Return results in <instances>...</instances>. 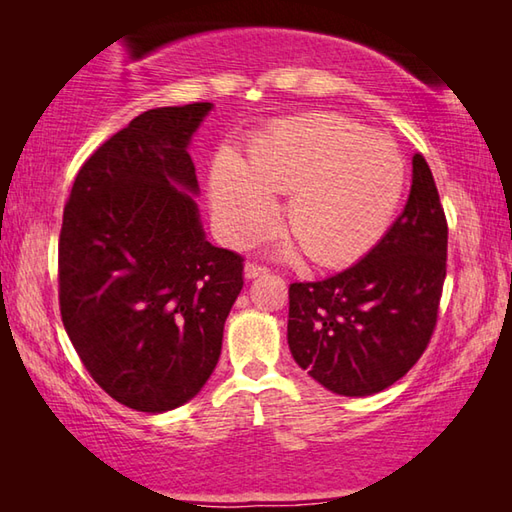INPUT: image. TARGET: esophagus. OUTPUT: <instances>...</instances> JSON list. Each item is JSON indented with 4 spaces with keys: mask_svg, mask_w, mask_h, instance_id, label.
<instances>
[{
    "mask_svg": "<svg viewBox=\"0 0 512 512\" xmlns=\"http://www.w3.org/2000/svg\"><path fill=\"white\" fill-rule=\"evenodd\" d=\"M266 271H268L266 266H262V264H255V262H248V264H246V268H244V275L248 277V280H255V277L264 275Z\"/></svg>",
    "mask_w": 512,
    "mask_h": 512,
    "instance_id": "esophagus-1",
    "label": "esophagus"
}]
</instances>
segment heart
<instances>
[{
  "label": "heart",
  "instance_id": "heart-1",
  "mask_svg": "<svg viewBox=\"0 0 512 512\" xmlns=\"http://www.w3.org/2000/svg\"><path fill=\"white\" fill-rule=\"evenodd\" d=\"M404 162L384 135L336 115L282 121L257 137L246 167L235 153L214 160L210 194L228 244L273 230L275 194H289L287 223L311 262L341 266L377 244L400 205Z\"/></svg>",
  "mask_w": 512,
  "mask_h": 512
}]
</instances>
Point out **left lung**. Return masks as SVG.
I'll use <instances>...</instances> for the list:
<instances>
[{"instance_id":"obj_1","label":"left lung","mask_w":512,"mask_h":512,"mask_svg":"<svg viewBox=\"0 0 512 512\" xmlns=\"http://www.w3.org/2000/svg\"><path fill=\"white\" fill-rule=\"evenodd\" d=\"M445 275L447 219L415 153L409 201L379 244L341 273L289 287L293 359L336 395L384 391L427 350Z\"/></svg>"}]
</instances>
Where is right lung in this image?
Wrapping results in <instances>:
<instances>
[{"mask_svg": "<svg viewBox=\"0 0 512 512\" xmlns=\"http://www.w3.org/2000/svg\"><path fill=\"white\" fill-rule=\"evenodd\" d=\"M212 103L146 110L103 142L63 212L58 300L112 400L162 413L205 386L244 287V257L205 239L187 146Z\"/></svg>", "mask_w": 512, "mask_h": 512, "instance_id": "1", "label": "right lung"}]
</instances>
